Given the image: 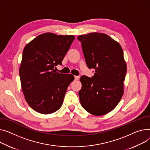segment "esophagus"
Here are the masks:
<instances>
[{
  "instance_id": "1",
  "label": "esophagus",
  "mask_w": 150,
  "mask_h": 150,
  "mask_svg": "<svg viewBox=\"0 0 150 150\" xmlns=\"http://www.w3.org/2000/svg\"><path fill=\"white\" fill-rule=\"evenodd\" d=\"M79 78V76H75V80H78Z\"/></svg>"
}]
</instances>
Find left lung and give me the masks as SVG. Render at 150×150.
<instances>
[{"label":"left lung","instance_id":"obj_1","mask_svg":"<svg viewBox=\"0 0 150 150\" xmlns=\"http://www.w3.org/2000/svg\"><path fill=\"white\" fill-rule=\"evenodd\" d=\"M77 38L81 42L87 67L95 69L92 78L81 76V104L93 115H105L116 107L124 94L127 64L122 48L103 33H92Z\"/></svg>","mask_w":150,"mask_h":150}]
</instances>
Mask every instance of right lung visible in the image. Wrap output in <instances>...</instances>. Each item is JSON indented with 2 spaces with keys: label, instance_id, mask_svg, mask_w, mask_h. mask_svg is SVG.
Returning a JSON list of instances; mask_svg holds the SVG:
<instances>
[{
  "label": "right lung",
  "instance_id": "right-lung-1",
  "mask_svg": "<svg viewBox=\"0 0 150 150\" xmlns=\"http://www.w3.org/2000/svg\"><path fill=\"white\" fill-rule=\"evenodd\" d=\"M74 39L72 35L46 33L25 46L19 75L25 100L35 112L51 114L62 107L74 76L56 72L54 67L62 64Z\"/></svg>",
  "mask_w": 150,
  "mask_h": 150
}]
</instances>
